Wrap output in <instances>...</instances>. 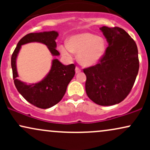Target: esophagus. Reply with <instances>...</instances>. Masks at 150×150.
Instances as JSON below:
<instances>
[{"label":"esophagus","instance_id":"obj_1","mask_svg":"<svg viewBox=\"0 0 150 150\" xmlns=\"http://www.w3.org/2000/svg\"><path fill=\"white\" fill-rule=\"evenodd\" d=\"M80 72H81V70L80 68H79L78 67H76V68H75V73H80Z\"/></svg>","mask_w":150,"mask_h":150}]
</instances>
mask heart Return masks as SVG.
Masks as SVG:
<instances>
[{"instance_id":"1","label":"heart","mask_w":150,"mask_h":150,"mask_svg":"<svg viewBox=\"0 0 150 150\" xmlns=\"http://www.w3.org/2000/svg\"><path fill=\"white\" fill-rule=\"evenodd\" d=\"M61 54L72 59L77 53V60L84 66H92L101 61L106 51V42L102 37L89 32H83L70 37L68 44L59 46Z\"/></svg>"}]
</instances>
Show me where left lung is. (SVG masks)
<instances>
[{"label": "left lung", "mask_w": 150, "mask_h": 150, "mask_svg": "<svg viewBox=\"0 0 150 150\" xmlns=\"http://www.w3.org/2000/svg\"><path fill=\"white\" fill-rule=\"evenodd\" d=\"M108 46L100 62L84 69L85 90L95 104H119L132 88L139 70L138 51L135 41L120 27H101Z\"/></svg>", "instance_id": "1"}]
</instances>
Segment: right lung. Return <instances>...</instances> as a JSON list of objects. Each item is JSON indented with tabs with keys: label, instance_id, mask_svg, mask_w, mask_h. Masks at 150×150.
<instances>
[{
	"label": "right lung",
	"instance_id": "add662e5",
	"mask_svg": "<svg viewBox=\"0 0 150 150\" xmlns=\"http://www.w3.org/2000/svg\"><path fill=\"white\" fill-rule=\"evenodd\" d=\"M58 37V32L56 31L27 34L18 42L11 57L13 80L17 89L28 102L40 108H51L61 100L75 74V65H65L55 58L52 60L49 72L42 80L37 83L27 84L18 79L17 58L22 46L32 42L45 44L52 56H59L56 50V39Z\"/></svg>",
	"mask_w": 150,
	"mask_h": 150
}]
</instances>
